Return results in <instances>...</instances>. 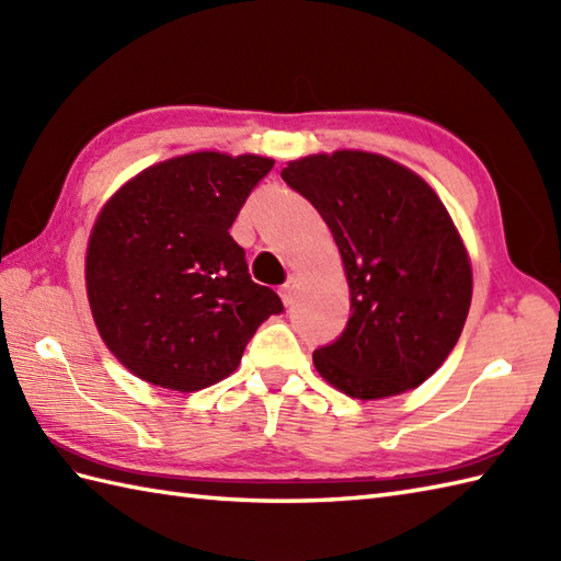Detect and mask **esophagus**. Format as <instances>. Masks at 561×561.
I'll use <instances>...</instances> for the list:
<instances>
[{
    "mask_svg": "<svg viewBox=\"0 0 561 561\" xmlns=\"http://www.w3.org/2000/svg\"><path fill=\"white\" fill-rule=\"evenodd\" d=\"M296 291H299V279L291 277L282 284V289H279V294H282V301H284V306H291L294 301H296Z\"/></svg>",
    "mask_w": 561,
    "mask_h": 561,
    "instance_id": "1",
    "label": "esophagus"
}]
</instances>
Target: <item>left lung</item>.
<instances>
[{
	"mask_svg": "<svg viewBox=\"0 0 561 561\" xmlns=\"http://www.w3.org/2000/svg\"><path fill=\"white\" fill-rule=\"evenodd\" d=\"M284 183L330 226L350 282V320L313 352L318 374L359 400L416 388L446 362L472 299V270L444 202L378 153L291 161Z\"/></svg>",
	"mask_w": 561,
	"mask_h": 561,
	"instance_id": "1",
	"label": "left lung"
}]
</instances>
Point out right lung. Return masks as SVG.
Here are the masks:
<instances>
[{
  "label": "right lung",
  "mask_w": 561,
  "mask_h": 561,
  "mask_svg": "<svg viewBox=\"0 0 561 561\" xmlns=\"http://www.w3.org/2000/svg\"><path fill=\"white\" fill-rule=\"evenodd\" d=\"M274 161L199 151L133 178L93 226L87 291L108 350L153 386L193 392L236 371L284 311L229 229Z\"/></svg>",
  "instance_id": "right-lung-1"
}]
</instances>
